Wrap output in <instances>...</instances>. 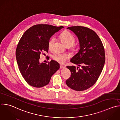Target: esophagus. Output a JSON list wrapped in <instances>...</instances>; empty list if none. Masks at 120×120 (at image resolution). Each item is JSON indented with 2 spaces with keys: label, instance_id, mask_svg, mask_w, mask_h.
<instances>
[{
  "label": "esophagus",
  "instance_id": "obj_1",
  "mask_svg": "<svg viewBox=\"0 0 120 120\" xmlns=\"http://www.w3.org/2000/svg\"><path fill=\"white\" fill-rule=\"evenodd\" d=\"M64 68V66H63L62 65H60V69H63V68Z\"/></svg>",
  "mask_w": 120,
  "mask_h": 120
}]
</instances>
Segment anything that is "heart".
I'll return each mask as SVG.
<instances>
[{
	"mask_svg": "<svg viewBox=\"0 0 120 120\" xmlns=\"http://www.w3.org/2000/svg\"><path fill=\"white\" fill-rule=\"evenodd\" d=\"M60 39L63 43L66 46H69L71 47L75 42V38L68 31H64L60 35ZM55 42V38H52L49 42L48 47L49 49L51 50L53 49L54 43ZM52 58L57 62L63 64L69 58V56L65 54L56 53L52 56Z\"/></svg>",
	"mask_w": 120,
	"mask_h": 120,
	"instance_id": "1",
	"label": "heart"
}]
</instances>
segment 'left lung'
<instances>
[{"instance_id":"8db88e82","label":"left lung","mask_w":120,"mask_h":120,"mask_svg":"<svg viewBox=\"0 0 120 120\" xmlns=\"http://www.w3.org/2000/svg\"><path fill=\"white\" fill-rule=\"evenodd\" d=\"M77 37L79 49L71 59V62L82 68L76 70L75 66H68L71 72L66 85L76 91H83L97 82L105 63V50L101 39L93 30L83 26L67 28ZM79 68L78 66L77 67Z\"/></svg>"}]
</instances>
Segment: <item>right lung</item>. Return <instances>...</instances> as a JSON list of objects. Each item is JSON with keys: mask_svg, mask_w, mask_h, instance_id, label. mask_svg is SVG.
<instances>
[{"mask_svg": "<svg viewBox=\"0 0 120 120\" xmlns=\"http://www.w3.org/2000/svg\"><path fill=\"white\" fill-rule=\"evenodd\" d=\"M49 24H37L28 29L21 38L16 50V58L20 71L28 84L36 88L48 85L52 76L59 69L53 60L40 63V55L48 52L51 37L63 28Z\"/></svg>", "mask_w": 120, "mask_h": 120, "instance_id": "obj_1", "label": "right lung"}]
</instances>
